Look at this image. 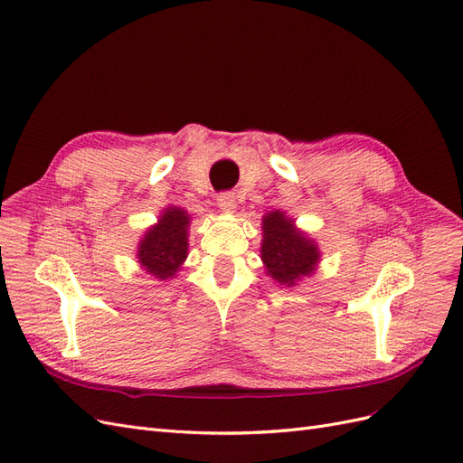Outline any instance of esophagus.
Here are the masks:
<instances>
[{
    "instance_id": "1",
    "label": "esophagus",
    "mask_w": 463,
    "mask_h": 463,
    "mask_svg": "<svg viewBox=\"0 0 463 463\" xmlns=\"http://www.w3.org/2000/svg\"><path fill=\"white\" fill-rule=\"evenodd\" d=\"M216 204H218V208L222 210V213H233L235 206H237L235 194L233 193H222V194H218Z\"/></svg>"
}]
</instances>
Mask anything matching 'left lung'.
<instances>
[{"label": "left lung", "instance_id": "obj_1", "mask_svg": "<svg viewBox=\"0 0 463 463\" xmlns=\"http://www.w3.org/2000/svg\"><path fill=\"white\" fill-rule=\"evenodd\" d=\"M320 249L313 237L296 226L284 210H272L262 216L260 260L266 276L276 284L296 288L303 278L317 274Z\"/></svg>", "mask_w": 463, "mask_h": 463}]
</instances>
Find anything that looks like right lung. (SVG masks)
I'll return each instance as SVG.
<instances>
[{
	"label": "right lung",
	"instance_id": "1",
	"mask_svg": "<svg viewBox=\"0 0 463 463\" xmlns=\"http://www.w3.org/2000/svg\"><path fill=\"white\" fill-rule=\"evenodd\" d=\"M191 216L185 208L167 204L158 222L150 226L138 240L135 259L141 269L154 279H172L189 255Z\"/></svg>",
	"mask_w": 463,
	"mask_h": 463
}]
</instances>
